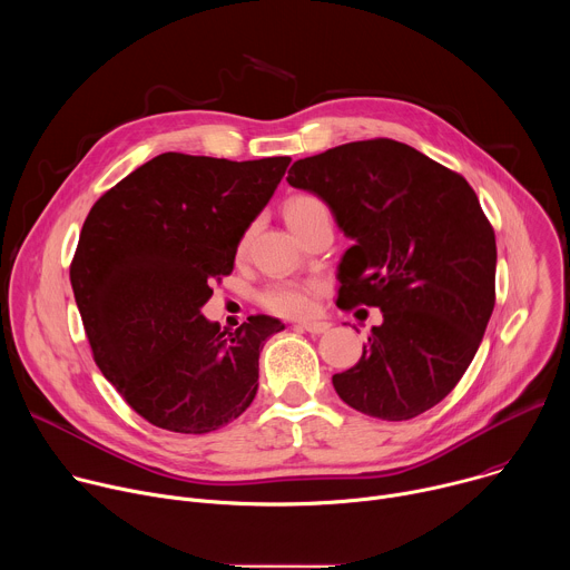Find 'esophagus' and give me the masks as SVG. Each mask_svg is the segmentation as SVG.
<instances>
[{
    "label": "esophagus",
    "mask_w": 570,
    "mask_h": 570,
    "mask_svg": "<svg viewBox=\"0 0 570 570\" xmlns=\"http://www.w3.org/2000/svg\"><path fill=\"white\" fill-rule=\"evenodd\" d=\"M330 327H332L330 322H299L297 324V330L308 332V334H324V332H330Z\"/></svg>",
    "instance_id": "34e87169"
}]
</instances>
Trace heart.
Returning a JSON list of instances; mask_svg holds the SVG:
<instances>
[{"label": "heart", "mask_w": 570, "mask_h": 570, "mask_svg": "<svg viewBox=\"0 0 570 570\" xmlns=\"http://www.w3.org/2000/svg\"><path fill=\"white\" fill-rule=\"evenodd\" d=\"M284 214L293 232H297L320 216H330V209L317 196L299 194L286 203ZM264 304L279 315H306L313 308V284H275L264 293Z\"/></svg>", "instance_id": "1"}]
</instances>
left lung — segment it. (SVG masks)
<instances>
[{"label": "left lung", "mask_w": 570, "mask_h": 570, "mask_svg": "<svg viewBox=\"0 0 570 570\" xmlns=\"http://www.w3.org/2000/svg\"><path fill=\"white\" fill-rule=\"evenodd\" d=\"M288 185L317 196L352 238L338 306H379L338 396L403 422L440 403L473 361L494 311L497 238L469 183L394 139L350 141L297 159Z\"/></svg>", "instance_id": "left-lung-1"}]
</instances>
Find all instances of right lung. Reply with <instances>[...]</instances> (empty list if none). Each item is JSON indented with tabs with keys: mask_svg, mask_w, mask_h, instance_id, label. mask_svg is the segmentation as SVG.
Segmentation results:
<instances>
[{
	"mask_svg": "<svg viewBox=\"0 0 570 570\" xmlns=\"http://www.w3.org/2000/svg\"><path fill=\"white\" fill-rule=\"evenodd\" d=\"M288 165L161 153L90 209L73 297L99 370L153 426L212 433L253 403L259 354L284 324L250 315L220 332L200 308Z\"/></svg>",
	"mask_w": 570,
	"mask_h": 570,
	"instance_id": "1",
	"label": "right lung"
}]
</instances>
